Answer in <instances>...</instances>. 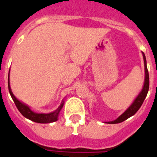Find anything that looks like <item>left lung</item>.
Wrapping results in <instances>:
<instances>
[{"label":"left lung","instance_id":"obj_1","mask_svg":"<svg viewBox=\"0 0 157 157\" xmlns=\"http://www.w3.org/2000/svg\"><path fill=\"white\" fill-rule=\"evenodd\" d=\"M142 56H143L144 59V66H145V81H144V85L142 87V90L141 92L139 93L137 98L134 99L133 101V103L130 105L128 109L123 112L121 116H120L116 120H113V121L110 122H105V123H109V124H115V123H120L123 122L124 120H127L128 118L134 116L136 112H138V109L141 108V105L143 104L144 101H145V98H146L148 91H149V72H148V69H147V64H146V58H145V54L142 52Z\"/></svg>","mask_w":157,"mask_h":157}]
</instances>
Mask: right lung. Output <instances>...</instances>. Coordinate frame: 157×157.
I'll use <instances>...</instances> for the list:
<instances>
[{"label": "right lung", "mask_w": 157, "mask_h": 157, "mask_svg": "<svg viewBox=\"0 0 157 157\" xmlns=\"http://www.w3.org/2000/svg\"><path fill=\"white\" fill-rule=\"evenodd\" d=\"M10 71V70H9ZM8 90L10 93V95L12 97V100H13L14 103L16 104V107H17L18 110L19 112L24 116L25 118H27L28 120L34 121L35 123H52V122L57 121L58 116H59V112L63 108V105H64V101H62L61 104L58 107V109L55 110L54 112H50V113H37L34 112L30 109V107L27 105L26 104L23 103L22 101L18 100L17 98L15 97V95L12 93V90H11L10 86V81H9V75H8Z\"/></svg>", "instance_id": "obj_1"}]
</instances>
